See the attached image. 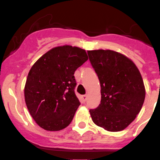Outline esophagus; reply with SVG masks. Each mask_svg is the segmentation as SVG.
I'll return each mask as SVG.
<instances>
[{"label":"esophagus","mask_w":160,"mask_h":160,"mask_svg":"<svg viewBox=\"0 0 160 160\" xmlns=\"http://www.w3.org/2000/svg\"><path fill=\"white\" fill-rule=\"evenodd\" d=\"M82 102H85L86 100H87V95H83L82 96Z\"/></svg>","instance_id":"34e87169"}]
</instances>
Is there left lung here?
Instances as JSON below:
<instances>
[{
  "label": "left lung",
  "instance_id": "8db88e82",
  "mask_svg": "<svg viewBox=\"0 0 160 160\" xmlns=\"http://www.w3.org/2000/svg\"><path fill=\"white\" fill-rule=\"evenodd\" d=\"M101 85V104L90 109L95 124L109 132L122 131L135 120L145 98L141 75L134 62L113 50L87 51Z\"/></svg>",
  "mask_w": 160,
  "mask_h": 160
}]
</instances>
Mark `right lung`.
I'll list each match as a JSON object with an SVG mask.
<instances>
[{
	"instance_id": "right-lung-1",
	"label": "right lung",
	"mask_w": 160,
	"mask_h": 160,
	"mask_svg": "<svg viewBox=\"0 0 160 160\" xmlns=\"http://www.w3.org/2000/svg\"><path fill=\"white\" fill-rule=\"evenodd\" d=\"M88 60L84 49L71 46L55 47L32 66L25 86L29 113L47 131L67 127L80 105L74 92V72Z\"/></svg>"
}]
</instances>
